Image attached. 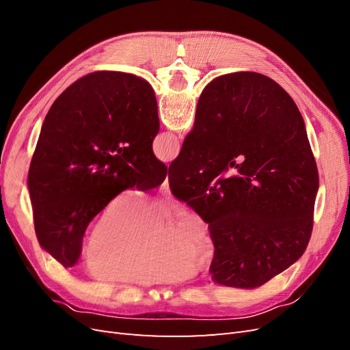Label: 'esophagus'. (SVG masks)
<instances>
[{"label": "esophagus", "mask_w": 350, "mask_h": 350, "mask_svg": "<svg viewBox=\"0 0 350 350\" xmlns=\"http://www.w3.org/2000/svg\"><path fill=\"white\" fill-rule=\"evenodd\" d=\"M159 193H161L162 196H169V193H171V191H169V181H167V178L165 179L163 184H162L161 187H159Z\"/></svg>", "instance_id": "obj_1"}]
</instances>
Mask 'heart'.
Segmentation results:
<instances>
[{
	"label": "heart",
	"instance_id": "1",
	"mask_svg": "<svg viewBox=\"0 0 350 350\" xmlns=\"http://www.w3.org/2000/svg\"><path fill=\"white\" fill-rule=\"evenodd\" d=\"M163 203L146 204L137 194L113 198L92 221L81 243V262L94 278L115 283L162 284L191 276L196 262H208L215 243L208 226L184 210L166 228Z\"/></svg>",
	"mask_w": 350,
	"mask_h": 350
}]
</instances>
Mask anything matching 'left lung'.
<instances>
[{"label": "left lung", "instance_id": "8db88e82", "mask_svg": "<svg viewBox=\"0 0 350 350\" xmlns=\"http://www.w3.org/2000/svg\"><path fill=\"white\" fill-rule=\"evenodd\" d=\"M152 86L133 74L98 71L62 92L48 111L27 189L40 248L64 267L77 262L93 217L125 189L161 185L167 167Z\"/></svg>", "mask_w": 350, "mask_h": 350}]
</instances>
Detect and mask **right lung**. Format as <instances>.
<instances>
[{
    "instance_id": "right-lung-1",
    "label": "right lung",
    "mask_w": 350,
    "mask_h": 350,
    "mask_svg": "<svg viewBox=\"0 0 350 350\" xmlns=\"http://www.w3.org/2000/svg\"><path fill=\"white\" fill-rule=\"evenodd\" d=\"M167 179L174 197L208 224L219 284L258 288L308 245L319 171L298 107L262 74L207 84Z\"/></svg>"
}]
</instances>
